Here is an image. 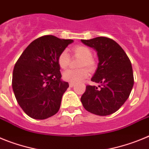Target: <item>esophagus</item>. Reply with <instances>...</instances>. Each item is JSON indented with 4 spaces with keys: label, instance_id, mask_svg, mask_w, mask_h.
<instances>
[{
    "label": "esophagus",
    "instance_id": "1",
    "mask_svg": "<svg viewBox=\"0 0 149 149\" xmlns=\"http://www.w3.org/2000/svg\"><path fill=\"white\" fill-rule=\"evenodd\" d=\"M74 86V83H69V86H70V87H73Z\"/></svg>",
    "mask_w": 149,
    "mask_h": 149
}]
</instances>
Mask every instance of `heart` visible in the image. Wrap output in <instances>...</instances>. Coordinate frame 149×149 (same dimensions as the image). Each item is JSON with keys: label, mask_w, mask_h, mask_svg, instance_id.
<instances>
[{"label": "heart", "mask_w": 149, "mask_h": 149, "mask_svg": "<svg viewBox=\"0 0 149 149\" xmlns=\"http://www.w3.org/2000/svg\"><path fill=\"white\" fill-rule=\"evenodd\" d=\"M73 53L77 56L82 59L80 67H86L89 70H93L95 67V63L93 59V52L90 48L84 45H77L74 47ZM57 62L61 68H66L69 65L70 56L67 50H64L60 54ZM89 76V72L86 68L80 69H68L63 74V78L70 83H78L84 81Z\"/></svg>", "instance_id": "heart-1"}]
</instances>
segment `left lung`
<instances>
[{"mask_svg": "<svg viewBox=\"0 0 149 149\" xmlns=\"http://www.w3.org/2000/svg\"><path fill=\"white\" fill-rule=\"evenodd\" d=\"M81 42L97 52L99 62L91 81L101 84L99 89L86 86L81 98L82 104L95 115H110L120 108L131 94L134 81L131 63L122 47L110 38L100 36Z\"/></svg>", "mask_w": 149, "mask_h": 149, "instance_id": "left-lung-1", "label": "left lung"}]
</instances>
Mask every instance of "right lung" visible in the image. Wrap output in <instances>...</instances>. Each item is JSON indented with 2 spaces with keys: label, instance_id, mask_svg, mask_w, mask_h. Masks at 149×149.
<instances>
[{
  "label": "right lung",
  "instance_id": "add662e5",
  "mask_svg": "<svg viewBox=\"0 0 149 149\" xmlns=\"http://www.w3.org/2000/svg\"><path fill=\"white\" fill-rule=\"evenodd\" d=\"M73 42L43 36L33 41L17 60L13 73V92L19 106L33 119H48L60 110L68 83L61 80L57 59Z\"/></svg>",
  "mask_w": 149,
  "mask_h": 149
}]
</instances>
